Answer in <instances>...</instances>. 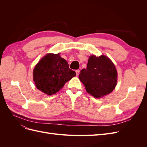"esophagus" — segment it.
<instances>
[{"label": "esophagus", "instance_id": "esophagus-1", "mask_svg": "<svg viewBox=\"0 0 147 147\" xmlns=\"http://www.w3.org/2000/svg\"><path fill=\"white\" fill-rule=\"evenodd\" d=\"M75 72H76V75H77V76H78V75H79V74H80V70H75Z\"/></svg>", "mask_w": 147, "mask_h": 147}]
</instances>
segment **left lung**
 Instances as JSON below:
<instances>
[{"label":"left lung","instance_id":"1","mask_svg":"<svg viewBox=\"0 0 147 147\" xmlns=\"http://www.w3.org/2000/svg\"><path fill=\"white\" fill-rule=\"evenodd\" d=\"M79 79L87 92L96 98L109 94L117 85V72L111 60L104 55L89 57L87 67L80 71Z\"/></svg>","mask_w":147,"mask_h":147}]
</instances>
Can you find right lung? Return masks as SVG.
Segmentation results:
<instances>
[{
	"mask_svg": "<svg viewBox=\"0 0 147 147\" xmlns=\"http://www.w3.org/2000/svg\"><path fill=\"white\" fill-rule=\"evenodd\" d=\"M75 75V71L69 69L67 62L59 54L51 53L38 62L33 72L36 87L48 95L56 94Z\"/></svg>",
	"mask_w": 147,
	"mask_h": 147,
	"instance_id": "obj_1",
	"label": "right lung"
}]
</instances>
